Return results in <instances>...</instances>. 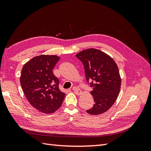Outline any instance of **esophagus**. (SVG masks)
Returning <instances> with one entry per match:
<instances>
[{
    "label": "esophagus",
    "instance_id": "34e87169",
    "mask_svg": "<svg viewBox=\"0 0 151 151\" xmlns=\"http://www.w3.org/2000/svg\"><path fill=\"white\" fill-rule=\"evenodd\" d=\"M73 90L74 92L75 93L76 95H80L82 94L81 90V89H80L78 88H77V87H73Z\"/></svg>",
    "mask_w": 151,
    "mask_h": 151
}]
</instances>
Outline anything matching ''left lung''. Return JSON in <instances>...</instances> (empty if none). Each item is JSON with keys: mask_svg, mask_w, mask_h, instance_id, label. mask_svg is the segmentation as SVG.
Here are the masks:
<instances>
[{"mask_svg": "<svg viewBox=\"0 0 151 151\" xmlns=\"http://www.w3.org/2000/svg\"><path fill=\"white\" fill-rule=\"evenodd\" d=\"M84 67L86 81L93 90L94 104L86 110L91 115H99L110 109L119 94L121 79L114 59L96 49H86L76 55Z\"/></svg>", "mask_w": 151, "mask_h": 151, "instance_id": "obj_1", "label": "left lung"}]
</instances>
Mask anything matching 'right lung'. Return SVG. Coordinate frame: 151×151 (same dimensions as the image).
Here are the masks:
<instances>
[{"label":"right lung","instance_id":"right-lung-1","mask_svg":"<svg viewBox=\"0 0 151 151\" xmlns=\"http://www.w3.org/2000/svg\"><path fill=\"white\" fill-rule=\"evenodd\" d=\"M60 57L36 56L24 64L21 70V85L30 104L45 114L56 111L62 106L65 93L59 89V80L52 69Z\"/></svg>","mask_w":151,"mask_h":151}]
</instances>
